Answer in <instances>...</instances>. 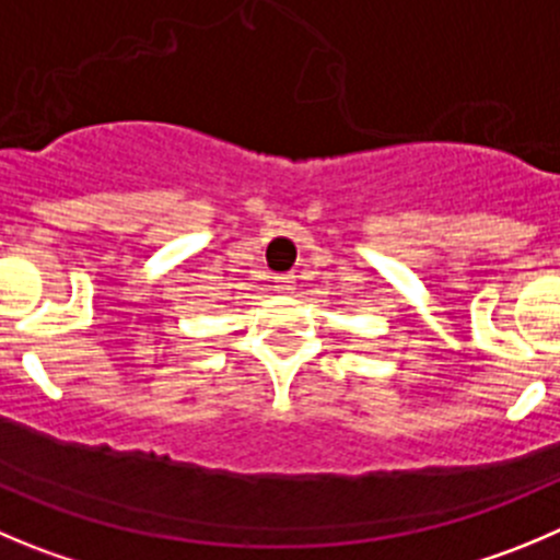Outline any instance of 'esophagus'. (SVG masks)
I'll return each instance as SVG.
<instances>
[{
  "instance_id": "1",
  "label": "esophagus",
  "mask_w": 560,
  "mask_h": 560,
  "mask_svg": "<svg viewBox=\"0 0 560 560\" xmlns=\"http://www.w3.org/2000/svg\"><path fill=\"white\" fill-rule=\"evenodd\" d=\"M271 283H275L271 289L280 291V294H291V291L296 289V277L294 275H277Z\"/></svg>"
}]
</instances>
